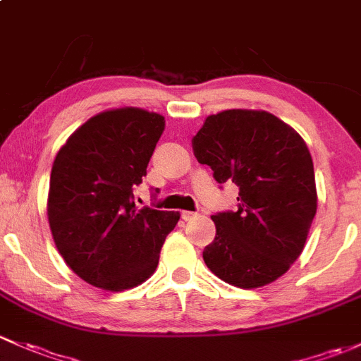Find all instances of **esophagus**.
<instances>
[{
	"instance_id": "1",
	"label": "esophagus",
	"mask_w": 361,
	"mask_h": 361,
	"mask_svg": "<svg viewBox=\"0 0 361 361\" xmlns=\"http://www.w3.org/2000/svg\"><path fill=\"white\" fill-rule=\"evenodd\" d=\"M181 218H183L185 221H190V219L197 218V212H192V211H181Z\"/></svg>"
}]
</instances>
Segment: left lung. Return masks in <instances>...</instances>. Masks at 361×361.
Returning a JSON list of instances; mask_svg holds the SVG:
<instances>
[{
  "label": "left lung",
  "mask_w": 361,
  "mask_h": 361,
  "mask_svg": "<svg viewBox=\"0 0 361 361\" xmlns=\"http://www.w3.org/2000/svg\"><path fill=\"white\" fill-rule=\"evenodd\" d=\"M200 164L218 183L238 187L235 211L216 212L207 268L223 282L256 289L290 268L317 214L313 161L305 140L264 111L209 116L192 140Z\"/></svg>",
  "instance_id": "left-lung-1"
}]
</instances>
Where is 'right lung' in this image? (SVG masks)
Returning a JSON list of instances; mask_svg holds the SVG:
<instances>
[{"label":"right lung","instance_id":"obj_1","mask_svg":"<svg viewBox=\"0 0 361 361\" xmlns=\"http://www.w3.org/2000/svg\"><path fill=\"white\" fill-rule=\"evenodd\" d=\"M164 131V117L116 109L86 121L59 150L50 176L48 221L71 270L105 290H124L155 271L180 212L138 209L133 190Z\"/></svg>","mask_w":361,"mask_h":361}]
</instances>
